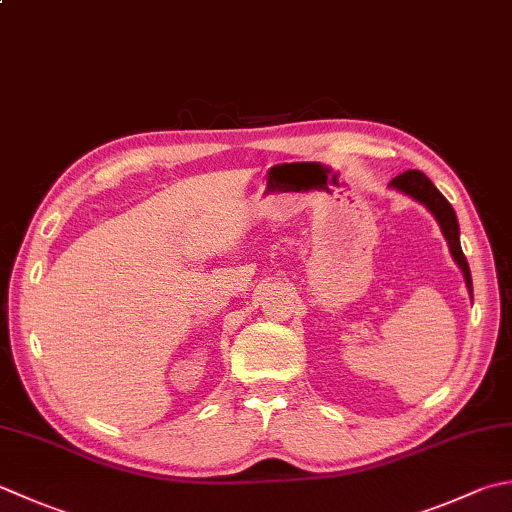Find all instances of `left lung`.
Instances as JSON below:
<instances>
[{"instance_id":"obj_1","label":"left lung","mask_w":512,"mask_h":512,"mask_svg":"<svg viewBox=\"0 0 512 512\" xmlns=\"http://www.w3.org/2000/svg\"><path fill=\"white\" fill-rule=\"evenodd\" d=\"M390 186L402 190V193L417 199V202H422L430 210V213H433V217L437 219V224H439V228H442V233L446 237L450 255H453L457 266L462 268L466 286H468V293L473 295V279H470V268H468L464 253H462V244H459L457 215H455L453 206L448 204V199L442 193H439L435 184L430 182V179L422 173V170H406V173L397 175L393 182H390Z\"/></svg>"}]
</instances>
